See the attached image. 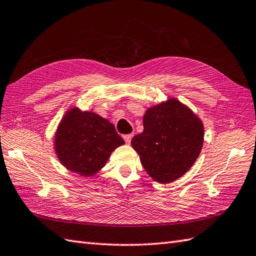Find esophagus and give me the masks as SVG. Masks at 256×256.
<instances>
[{
	"label": "esophagus",
	"mask_w": 256,
	"mask_h": 256,
	"mask_svg": "<svg viewBox=\"0 0 256 256\" xmlns=\"http://www.w3.org/2000/svg\"><path fill=\"white\" fill-rule=\"evenodd\" d=\"M132 137H133V134H126L123 136V138H124V140H126V144H130V140H132Z\"/></svg>",
	"instance_id": "obj_1"
}]
</instances>
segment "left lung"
<instances>
[{"instance_id":"8db88e82","label":"left lung","mask_w":256,"mask_h":256,"mask_svg":"<svg viewBox=\"0 0 256 256\" xmlns=\"http://www.w3.org/2000/svg\"><path fill=\"white\" fill-rule=\"evenodd\" d=\"M144 132L135 135L132 147L147 173L168 184L182 178L198 158L203 145V124L188 107L171 98L149 108Z\"/></svg>"}]
</instances>
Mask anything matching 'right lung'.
Here are the masks:
<instances>
[{
	"label": "right lung",
	"instance_id": "right-lung-1",
	"mask_svg": "<svg viewBox=\"0 0 256 256\" xmlns=\"http://www.w3.org/2000/svg\"><path fill=\"white\" fill-rule=\"evenodd\" d=\"M114 126L90 111L69 110L55 136L58 159L70 171L92 176L106 164L110 154L123 145Z\"/></svg>",
	"mask_w": 256,
	"mask_h": 256
}]
</instances>
